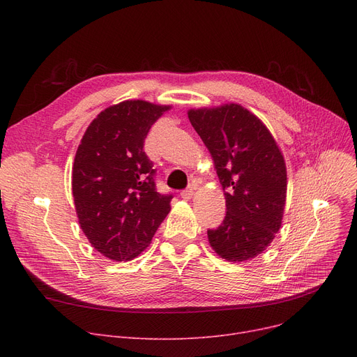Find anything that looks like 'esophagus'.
<instances>
[{
	"label": "esophagus",
	"mask_w": 357,
	"mask_h": 357,
	"mask_svg": "<svg viewBox=\"0 0 357 357\" xmlns=\"http://www.w3.org/2000/svg\"><path fill=\"white\" fill-rule=\"evenodd\" d=\"M192 195H194V188H192V186H190V188H186L185 191L181 192V197H182L183 199H191Z\"/></svg>",
	"instance_id": "1"
}]
</instances>
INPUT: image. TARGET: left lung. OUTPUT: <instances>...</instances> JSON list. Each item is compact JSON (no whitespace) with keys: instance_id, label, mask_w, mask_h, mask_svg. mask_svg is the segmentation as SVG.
<instances>
[{"instance_id":"8db88e82","label":"left lung","mask_w":357,"mask_h":357,"mask_svg":"<svg viewBox=\"0 0 357 357\" xmlns=\"http://www.w3.org/2000/svg\"><path fill=\"white\" fill-rule=\"evenodd\" d=\"M188 119L214 160L226 217L208 241L229 261L264 253L282 224L287 166L268 127L238 104L190 109Z\"/></svg>"}]
</instances>
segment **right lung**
<instances>
[{
    "label": "right lung",
    "mask_w": 357,
    "mask_h": 357,
    "mask_svg": "<svg viewBox=\"0 0 357 357\" xmlns=\"http://www.w3.org/2000/svg\"><path fill=\"white\" fill-rule=\"evenodd\" d=\"M167 109L143 100L111 105L88 126L75 155L72 194L81 229L111 260L137 257L171 211L172 195L156 191V171L143 149Z\"/></svg>",
    "instance_id": "obj_1"
}]
</instances>
